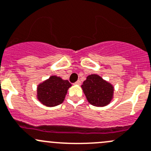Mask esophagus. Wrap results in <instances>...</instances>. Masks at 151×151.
<instances>
[{"mask_svg": "<svg viewBox=\"0 0 151 151\" xmlns=\"http://www.w3.org/2000/svg\"><path fill=\"white\" fill-rule=\"evenodd\" d=\"M74 84H75V85H80V84H81V82H80V80H77L76 83H74Z\"/></svg>", "mask_w": 151, "mask_h": 151, "instance_id": "esophagus-1", "label": "esophagus"}]
</instances>
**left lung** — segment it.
<instances>
[{
	"label": "left lung",
	"mask_w": 151,
	"mask_h": 151,
	"mask_svg": "<svg viewBox=\"0 0 151 151\" xmlns=\"http://www.w3.org/2000/svg\"><path fill=\"white\" fill-rule=\"evenodd\" d=\"M81 87L88 101L94 106H105L112 99L113 86L96 74L89 75Z\"/></svg>",
	"instance_id": "left-lung-1"
}]
</instances>
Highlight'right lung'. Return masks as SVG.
<instances>
[{
  "instance_id": "right-lung-1",
  "label": "right lung",
  "mask_w": 151,
  "mask_h": 151,
  "mask_svg": "<svg viewBox=\"0 0 151 151\" xmlns=\"http://www.w3.org/2000/svg\"><path fill=\"white\" fill-rule=\"evenodd\" d=\"M71 86V84L68 80L52 76L49 80L39 85L37 97L46 106H56L63 102L67 90Z\"/></svg>"
}]
</instances>
